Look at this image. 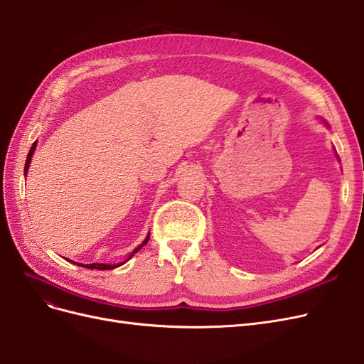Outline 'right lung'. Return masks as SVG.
I'll use <instances>...</instances> for the list:
<instances>
[{"label":"right lung","mask_w":364,"mask_h":364,"mask_svg":"<svg viewBox=\"0 0 364 364\" xmlns=\"http://www.w3.org/2000/svg\"><path fill=\"white\" fill-rule=\"evenodd\" d=\"M35 149H36V142H33V146H31V149H30V151H28V155H27V161H26V168H24V173L27 174V170H28V165H30V161H31V156H33V153H35ZM149 238H150V234L147 235V238L142 241V245H139L134 252L130 253L129 255V258L124 261V262H127L132 257L135 255V253L144 246V245H147V241H149ZM70 261V259H68ZM73 262V261H71ZM124 262H119V264H97V262H94V264H79V266H83V267H86V269H97V270H112V269H115V267H119L121 264H124ZM75 264V262H74Z\"/></svg>","instance_id":"1"}]
</instances>
